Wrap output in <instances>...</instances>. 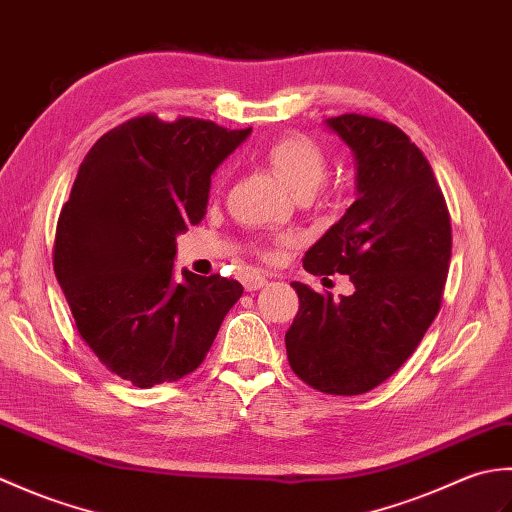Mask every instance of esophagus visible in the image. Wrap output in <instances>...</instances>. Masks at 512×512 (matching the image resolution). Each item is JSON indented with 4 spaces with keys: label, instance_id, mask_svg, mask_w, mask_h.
Returning a JSON list of instances; mask_svg holds the SVG:
<instances>
[{
    "label": "esophagus",
    "instance_id": "1",
    "mask_svg": "<svg viewBox=\"0 0 512 512\" xmlns=\"http://www.w3.org/2000/svg\"><path fill=\"white\" fill-rule=\"evenodd\" d=\"M264 286H268V279H266L264 275H259V273H248V275L244 277V288H246L248 292L259 290V288H264Z\"/></svg>",
    "mask_w": 512,
    "mask_h": 512
}]
</instances>
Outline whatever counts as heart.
I'll use <instances>...</instances> for the list:
<instances>
[{
	"label": "heart",
	"mask_w": 512,
	"mask_h": 512,
	"mask_svg": "<svg viewBox=\"0 0 512 512\" xmlns=\"http://www.w3.org/2000/svg\"><path fill=\"white\" fill-rule=\"evenodd\" d=\"M268 167L297 195L308 198L328 176V154L306 134H286L266 149Z\"/></svg>",
	"instance_id": "b5f03b06"
}]
</instances>
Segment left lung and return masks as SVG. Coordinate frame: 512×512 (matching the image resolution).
Listing matches in <instances>:
<instances>
[{
  "mask_svg": "<svg viewBox=\"0 0 512 512\" xmlns=\"http://www.w3.org/2000/svg\"><path fill=\"white\" fill-rule=\"evenodd\" d=\"M354 151L356 200L306 257L312 275H350L334 299L292 281L299 312L288 363L323 394L358 396L407 361L436 319L451 262V217L429 160L396 125L363 114L325 121Z\"/></svg>",
  "mask_w": 512,
  "mask_h": 512,
  "instance_id": "obj_1",
  "label": "left lung"
}]
</instances>
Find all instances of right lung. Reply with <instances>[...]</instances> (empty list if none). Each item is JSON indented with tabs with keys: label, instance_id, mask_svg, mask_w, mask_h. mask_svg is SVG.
Listing matches in <instances>:
<instances>
[{
	"label": "right lung",
	"instance_id": "obj_1",
	"mask_svg": "<svg viewBox=\"0 0 512 512\" xmlns=\"http://www.w3.org/2000/svg\"><path fill=\"white\" fill-rule=\"evenodd\" d=\"M248 129L136 116L96 140L63 204L54 275L81 339L112 374L147 389L204 361L242 284L182 270L176 237L200 224L211 176Z\"/></svg>",
	"mask_w": 512,
	"mask_h": 512
}]
</instances>
